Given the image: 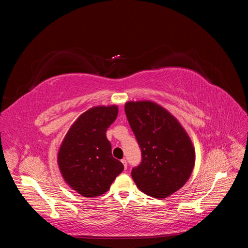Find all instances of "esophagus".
Segmentation results:
<instances>
[{"label": "esophagus", "mask_w": 248, "mask_h": 248, "mask_svg": "<svg viewBox=\"0 0 248 248\" xmlns=\"http://www.w3.org/2000/svg\"><path fill=\"white\" fill-rule=\"evenodd\" d=\"M121 161H122V163H123V166H124V168H125V170H127V160L124 158V159H122Z\"/></svg>", "instance_id": "34e87169"}]
</instances>
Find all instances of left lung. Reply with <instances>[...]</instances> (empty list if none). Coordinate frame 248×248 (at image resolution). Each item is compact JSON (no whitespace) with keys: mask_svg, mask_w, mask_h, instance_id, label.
I'll return each instance as SVG.
<instances>
[{"mask_svg":"<svg viewBox=\"0 0 248 248\" xmlns=\"http://www.w3.org/2000/svg\"><path fill=\"white\" fill-rule=\"evenodd\" d=\"M126 117L141 150V162L131 171L138 188L156 199L168 198L187 182L196 151L184 127L158 103H125Z\"/></svg>","mask_w":248,"mask_h":248,"instance_id":"left-lung-1","label":"left lung"}]
</instances>
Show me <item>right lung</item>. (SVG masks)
Listing matches in <instances>:
<instances>
[{"label":"right lung","mask_w":248,"mask_h":248,"mask_svg":"<svg viewBox=\"0 0 248 248\" xmlns=\"http://www.w3.org/2000/svg\"><path fill=\"white\" fill-rule=\"evenodd\" d=\"M118 106H97L73 122L58 152V167L66 184L86 198L106 193L124 166L111 155L107 130Z\"/></svg>","instance_id":"obj_1"}]
</instances>
